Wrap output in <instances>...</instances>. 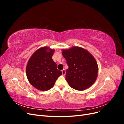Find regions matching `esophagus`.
<instances>
[{
	"mask_svg": "<svg viewBox=\"0 0 124 124\" xmlns=\"http://www.w3.org/2000/svg\"><path fill=\"white\" fill-rule=\"evenodd\" d=\"M62 75H63V76H65V74H66V71L65 69H63L62 70Z\"/></svg>",
	"mask_w": 124,
	"mask_h": 124,
	"instance_id": "esophagus-1",
	"label": "esophagus"
}]
</instances>
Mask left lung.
Masks as SVG:
<instances>
[{"label": "left lung", "instance_id": "left-lung-1", "mask_svg": "<svg viewBox=\"0 0 124 124\" xmlns=\"http://www.w3.org/2000/svg\"><path fill=\"white\" fill-rule=\"evenodd\" d=\"M62 51L68 66L66 80L70 87L78 91L91 87L98 75V65L95 59L88 51L79 47Z\"/></svg>", "mask_w": 124, "mask_h": 124}]
</instances>
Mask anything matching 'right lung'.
Returning a JSON list of instances; mask_svg holds the SVG:
<instances>
[{
    "mask_svg": "<svg viewBox=\"0 0 124 124\" xmlns=\"http://www.w3.org/2000/svg\"><path fill=\"white\" fill-rule=\"evenodd\" d=\"M54 50L47 47L36 51L29 59L26 67L28 80L33 87L46 91L53 87L62 72L57 68L52 59Z\"/></svg>",
    "mask_w": 124,
    "mask_h": 124,
    "instance_id": "obj_1",
    "label": "right lung"
}]
</instances>
